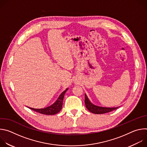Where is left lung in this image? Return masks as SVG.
<instances>
[{
  "label": "left lung",
  "instance_id": "1",
  "mask_svg": "<svg viewBox=\"0 0 147 147\" xmlns=\"http://www.w3.org/2000/svg\"><path fill=\"white\" fill-rule=\"evenodd\" d=\"M85 104L87 109L92 113L95 114H103L110 112L115 109H117L119 107L116 108H105L100 107L92 104L89 99L88 98L87 95L85 94Z\"/></svg>",
  "mask_w": 147,
  "mask_h": 147
}]
</instances>
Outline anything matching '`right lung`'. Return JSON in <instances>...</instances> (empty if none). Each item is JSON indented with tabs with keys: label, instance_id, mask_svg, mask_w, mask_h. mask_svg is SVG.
<instances>
[{
	"label": "right lung",
	"instance_id": "right-lung-1",
	"mask_svg": "<svg viewBox=\"0 0 147 147\" xmlns=\"http://www.w3.org/2000/svg\"><path fill=\"white\" fill-rule=\"evenodd\" d=\"M67 90H68V88H67L65 91L63 92L60 95V96H59V98H57L56 101L53 105H51L47 108H42V109H34V108H29V107L28 108L38 113H39L41 114L47 115H55V114L59 113L61 111V109L62 108L63 100L64 96H65L66 92Z\"/></svg>",
	"mask_w": 147,
	"mask_h": 147
}]
</instances>
